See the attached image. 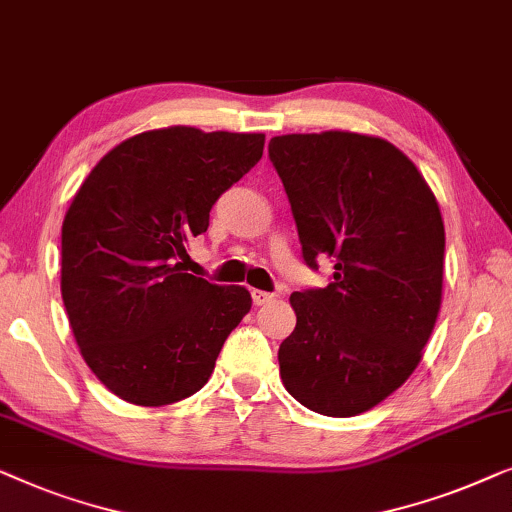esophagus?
Segmentation results:
<instances>
[{
    "mask_svg": "<svg viewBox=\"0 0 512 512\" xmlns=\"http://www.w3.org/2000/svg\"><path fill=\"white\" fill-rule=\"evenodd\" d=\"M276 299V294L273 292H264V290H253V301L255 306H264V304H271V301Z\"/></svg>",
    "mask_w": 512,
    "mask_h": 512,
    "instance_id": "obj_1",
    "label": "esophagus"
}]
</instances>
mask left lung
I'll return each mask as SVG.
<instances>
[{"mask_svg":"<svg viewBox=\"0 0 512 512\" xmlns=\"http://www.w3.org/2000/svg\"><path fill=\"white\" fill-rule=\"evenodd\" d=\"M269 160L304 262H334L327 287L292 292L297 327L280 343V378L315 413L359 415L406 383L436 325L441 208L415 164L376 136H273Z\"/></svg>","mask_w":512,"mask_h":512,"instance_id":"left-lung-1","label":"left lung"}]
</instances>
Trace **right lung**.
Listing matches in <instances>:
<instances>
[{"label":"right lung","mask_w":512,"mask_h":512,"mask_svg":"<svg viewBox=\"0 0 512 512\" xmlns=\"http://www.w3.org/2000/svg\"><path fill=\"white\" fill-rule=\"evenodd\" d=\"M262 150L264 134L153 129L106 153L76 192L62 222V301L85 364L115 397L167 406L211 378L253 299L185 273V248Z\"/></svg>","instance_id":"obj_1"}]
</instances>
